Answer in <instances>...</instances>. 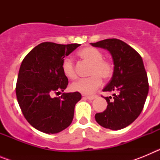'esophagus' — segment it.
Listing matches in <instances>:
<instances>
[{"label": "esophagus", "instance_id": "1", "mask_svg": "<svg viewBox=\"0 0 160 160\" xmlns=\"http://www.w3.org/2000/svg\"><path fill=\"white\" fill-rule=\"evenodd\" d=\"M86 98H87V99H89V100H93V99H94L95 98H97V95H96V94H93V95L86 96Z\"/></svg>", "mask_w": 160, "mask_h": 160}]
</instances>
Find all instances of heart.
<instances>
[{
    "label": "heart",
    "mask_w": 160,
    "mask_h": 160,
    "mask_svg": "<svg viewBox=\"0 0 160 160\" xmlns=\"http://www.w3.org/2000/svg\"><path fill=\"white\" fill-rule=\"evenodd\" d=\"M78 56L84 62L90 64V78L80 79L71 84L73 91L90 95L102 84V79H109L114 72V66L108 60L103 59V54L99 49L94 47H85L78 51ZM62 70L66 78L74 79L77 78L74 65L70 58H66L62 63Z\"/></svg>",
    "instance_id": "1"
}]
</instances>
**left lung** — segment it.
I'll list each match as a JSON object with an SVG mask.
<instances>
[{
	"label": "left lung",
	"instance_id": "1",
	"mask_svg": "<svg viewBox=\"0 0 160 160\" xmlns=\"http://www.w3.org/2000/svg\"><path fill=\"white\" fill-rule=\"evenodd\" d=\"M90 44L107 49L114 65L111 81L102 90L114 94L113 98H104L107 107L95 114L96 122L107 129H122L138 118L146 102L149 85L142 59L136 50L116 38Z\"/></svg>",
	"mask_w": 160,
	"mask_h": 160
}]
</instances>
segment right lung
I'll list each match as a JSON object with an SVG mask.
<instances>
[{"label": "right lung", "mask_w": 160, "mask_h": 160, "mask_svg": "<svg viewBox=\"0 0 160 160\" xmlns=\"http://www.w3.org/2000/svg\"><path fill=\"white\" fill-rule=\"evenodd\" d=\"M79 46L42 42L22 61L17 81V98L25 119L38 131L56 134L72 122L81 94L63 93L58 98L53 95L63 92L67 87L68 78L62 70V63Z\"/></svg>", "instance_id": "obj_1"}]
</instances>
